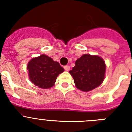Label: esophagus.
Wrapping results in <instances>:
<instances>
[{
	"instance_id": "1",
	"label": "esophagus",
	"mask_w": 132,
	"mask_h": 132,
	"mask_svg": "<svg viewBox=\"0 0 132 132\" xmlns=\"http://www.w3.org/2000/svg\"><path fill=\"white\" fill-rule=\"evenodd\" d=\"M64 69H65V71H69L70 69V66L69 65H65L64 66Z\"/></svg>"
}]
</instances>
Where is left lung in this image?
Wrapping results in <instances>:
<instances>
[{"label":"left lung","mask_w":132,"mask_h":132,"mask_svg":"<svg viewBox=\"0 0 132 132\" xmlns=\"http://www.w3.org/2000/svg\"><path fill=\"white\" fill-rule=\"evenodd\" d=\"M106 65L97 55L85 54L75 61V66L69 71L77 88L88 92L98 87L104 79Z\"/></svg>","instance_id":"obj_1"}]
</instances>
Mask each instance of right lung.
<instances>
[{
	"instance_id": "right-lung-1",
	"label": "right lung",
	"mask_w": 132,
	"mask_h": 132,
	"mask_svg": "<svg viewBox=\"0 0 132 132\" xmlns=\"http://www.w3.org/2000/svg\"><path fill=\"white\" fill-rule=\"evenodd\" d=\"M30 80L42 88L53 87L57 77L64 69L57 61L45 55H41L30 61L27 66Z\"/></svg>"
}]
</instances>
